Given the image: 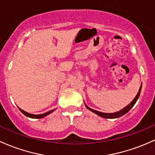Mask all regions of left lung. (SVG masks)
Segmentation results:
<instances>
[{"instance_id":"left-lung-1","label":"left lung","mask_w":155,"mask_h":155,"mask_svg":"<svg viewBox=\"0 0 155 155\" xmlns=\"http://www.w3.org/2000/svg\"><path fill=\"white\" fill-rule=\"evenodd\" d=\"M140 91H141V86L140 87V90H139L138 93H137V96H135V98H134L133 101L131 102L130 104L127 105L126 107H124V109H122L121 110H120V111L118 112H116V113H101V112H98V111H96V110H93V109L88 107L87 105H85L86 107L88 109V110H90L91 111L93 112L94 113H96V115H99V116L102 117V118H119V117L122 116V115H125L126 113H128L129 111L131 110V108L132 107L135 105V104L136 103V101H137V100L138 99L139 96H140Z\"/></svg>"}]
</instances>
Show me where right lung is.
<instances>
[{
    "label": "right lung",
    "mask_w": 155,
    "mask_h": 155,
    "mask_svg": "<svg viewBox=\"0 0 155 155\" xmlns=\"http://www.w3.org/2000/svg\"><path fill=\"white\" fill-rule=\"evenodd\" d=\"M19 110H20V112H21L22 113L24 114L25 116L29 117V118H44V117H45L46 115H49L50 113H51L53 111H54V110H51V111H49V112H47V113H45L44 114H41V115H33V114H30V113H26V112L23 111V110H21V109H20V108H19Z\"/></svg>",
    "instance_id": "obj_1"
}]
</instances>
